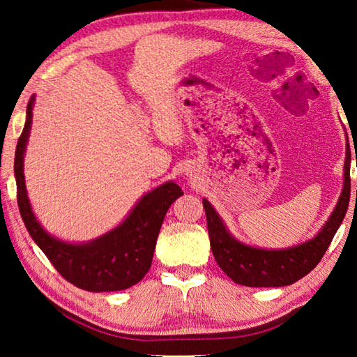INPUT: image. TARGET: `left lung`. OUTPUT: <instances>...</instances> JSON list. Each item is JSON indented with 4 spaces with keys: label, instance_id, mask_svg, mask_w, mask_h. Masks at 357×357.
I'll use <instances>...</instances> for the list:
<instances>
[{
    "label": "left lung",
    "instance_id": "obj_1",
    "mask_svg": "<svg viewBox=\"0 0 357 357\" xmlns=\"http://www.w3.org/2000/svg\"><path fill=\"white\" fill-rule=\"evenodd\" d=\"M349 162H351V154L347 151L345 184H343L340 200H338L329 220L326 222V225L315 238L301 245L291 247V249L264 250L241 244L227 231L225 225L220 220L219 214L211 206V203L203 200L211 249H213V255L223 273L239 285L255 288L291 285L309 274L321 261L347 214L349 193H351Z\"/></svg>",
    "mask_w": 357,
    "mask_h": 357
}]
</instances>
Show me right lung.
<instances>
[{
	"label": "right lung",
	"instance_id": "right-lung-1",
	"mask_svg": "<svg viewBox=\"0 0 357 357\" xmlns=\"http://www.w3.org/2000/svg\"><path fill=\"white\" fill-rule=\"evenodd\" d=\"M34 98L26 107V123L15 149L14 172L20 215L34 243L66 280L86 291H119L140 282L153 263L155 241L172 203L183 195L181 187L165 183L144 195L119 227L86 244H68L52 238L39 225L29 206L23 154L33 121Z\"/></svg>",
	"mask_w": 357,
	"mask_h": 357
}]
</instances>
